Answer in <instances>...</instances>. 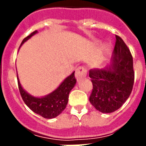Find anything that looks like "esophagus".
<instances>
[{
	"label": "esophagus",
	"instance_id": "obj_1",
	"mask_svg": "<svg viewBox=\"0 0 146 146\" xmlns=\"http://www.w3.org/2000/svg\"><path fill=\"white\" fill-rule=\"evenodd\" d=\"M86 74H87V70L85 66H79V67H77V69L76 70L75 76L77 80H80V79H82V78L86 77Z\"/></svg>",
	"mask_w": 146,
	"mask_h": 146
}]
</instances>
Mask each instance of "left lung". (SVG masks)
I'll return each mask as SVG.
<instances>
[{
	"instance_id": "1",
	"label": "left lung",
	"mask_w": 146,
	"mask_h": 146,
	"mask_svg": "<svg viewBox=\"0 0 146 146\" xmlns=\"http://www.w3.org/2000/svg\"><path fill=\"white\" fill-rule=\"evenodd\" d=\"M89 77L93 86L89 102L98 111L111 113L124 104L133 87V60L120 36L116 35L111 65L105 69H92Z\"/></svg>"
}]
</instances>
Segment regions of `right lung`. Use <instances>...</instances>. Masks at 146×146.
Listing matches in <instances>:
<instances>
[{"mask_svg":"<svg viewBox=\"0 0 146 146\" xmlns=\"http://www.w3.org/2000/svg\"><path fill=\"white\" fill-rule=\"evenodd\" d=\"M36 33L37 31L35 30L25 38L23 40L20 46ZM74 73L75 72H73L70 76L66 77L56 90L42 98H35L27 93L21 86L17 76L18 87L22 98L25 102V104L33 112L38 113V115L47 119L56 117L66 108L68 102L69 94L76 82Z\"/></svg>","mask_w":146,"mask_h":146,"instance_id":"add662e5","label":"right lung"}]
</instances>
